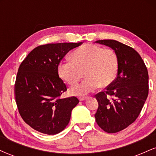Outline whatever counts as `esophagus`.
Instances as JSON below:
<instances>
[{
	"label": "esophagus",
	"instance_id": "obj_1",
	"mask_svg": "<svg viewBox=\"0 0 156 156\" xmlns=\"http://www.w3.org/2000/svg\"><path fill=\"white\" fill-rule=\"evenodd\" d=\"M78 99H79L80 101H86V100L87 99V97H83V98H79Z\"/></svg>",
	"mask_w": 156,
	"mask_h": 156
}]
</instances>
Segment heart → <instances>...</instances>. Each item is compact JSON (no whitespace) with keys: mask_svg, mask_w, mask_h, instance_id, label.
Returning <instances> with one entry per match:
<instances>
[{"mask_svg":"<svg viewBox=\"0 0 156 156\" xmlns=\"http://www.w3.org/2000/svg\"><path fill=\"white\" fill-rule=\"evenodd\" d=\"M72 61H62L58 65L60 78L74 86L83 78V83L70 89L74 95H86L97 88L107 87L115 79L118 71L117 54L112 49H103L87 44L77 48L71 54Z\"/></svg>","mask_w":156,"mask_h":156,"instance_id":"heart-1","label":"heart"}]
</instances>
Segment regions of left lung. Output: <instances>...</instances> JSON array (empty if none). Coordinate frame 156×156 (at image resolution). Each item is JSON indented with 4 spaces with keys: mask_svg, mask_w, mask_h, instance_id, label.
<instances>
[{
    "mask_svg": "<svg viewBox=\"0 0 156 156\" xmlns=\"http://www.w3.org/2000/svg\"><path fill=\"white\" fill-rule=\"evenodd\" d=\"M95 42L114 50L118 58L117 78L105 92L95 95L98 108L94 115L104 131L117 133L132 124L140 114L149 91L147 69L140 55L131 47L113 39Z\"/></svg>",
    "mask_w": 156,
    "mask_h": 156,
    "instance_id": "left-lung-1",
    "label": "left lung"
}]
</instances>
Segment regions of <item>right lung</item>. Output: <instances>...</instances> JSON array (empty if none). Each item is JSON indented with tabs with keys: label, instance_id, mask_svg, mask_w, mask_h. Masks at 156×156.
Returning <instances> with one entry per match:
<instances>
[{
	"label": "right lung",
	"instance_id": "right-lung-1",
	"mask_svg": "<svg viewBox=\"0 0 156 156\" xmlns=\"http://www.w3.org/2000/svg\"><path fill=\"white\" fill-rule=\"evenodd\" d=\"M78 43L47 44L37 47L20 65L16 78V103L25 122L40 133L55 135L69 123L76 97L61 99L67 91L58 76V65Z\"/></svg>",
	"mask_w": 156,
	"mask_h": 156
}]
</instances>
